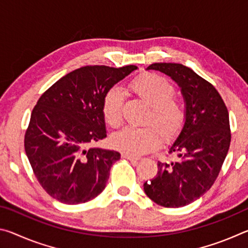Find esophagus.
Instances as JSON below:
<instances>
[{"mask_svg": "<svg viewBox=\"0 0 248 248\" xmlns=\"http://www.w3.org/2000/svg\"><path fill=\"white\" fill-rule=\"evenodd\" d=\"M123 157H124V158H127V159H129V161H132V162H137L138 159H139L137 156H134V155L128 154V153L123 154Z\"/></svg>", "mask_w": 248, "mask_h": 248, "instance_id": "obj_1", "label": "esophagus"}]
</instances>
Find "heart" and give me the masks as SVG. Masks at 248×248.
<instances>
[{
	"mask_svg": "<svg viewBox=\"0 0 248 248\" xmlns=\"http://www.w3.org/2000/svg\"><path fill=\"white\" fill-rule=\"evenodd\" d=\"M131 89L151 106L146 123L154 124L158 130L151 125L143 128L127 125L116 132L111 141L115 148L120 151L131 155H140L156 148L161 142L160 134L165 141L177 136L186 120V111L183 104L173 97L174 86L159 75H142L132 82ZM123 106V91L117 86L111 87L103 100V115L109 125L117 127L121 123Z\"/></svg>",
	"mask_w": 248,
	"mask_h": 248,
	"instance_id": "heart-1",
	"label": "heart"
}]
</instances>
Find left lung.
Masks as SVG:
<instances>
[{
    "label": "left lung",
    "instance_id": "8db88e82",
    "mask_svg": "<svg viewBox=\"0 0 248 248\" xmlns=\"http://www.w3.org/2000/svg\"><path fill=\"white\" fill-rule=\"evenodd\" d=\"M146 70L164 73L182 92L186 120L170 145L174 161L157 162V174L143 184L151 200L166 208L194 202L207 192L228 154L229 112L217 91L190 68L179 63H153Z\"/></svg>",
    "mask_w": 248,
    "mask_h": 248
}]
</instances>
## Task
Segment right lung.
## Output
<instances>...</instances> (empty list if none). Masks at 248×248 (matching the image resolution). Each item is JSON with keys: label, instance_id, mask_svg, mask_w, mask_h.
Listing matches in <instances>:
<instances>
[{"label": "right lung", "instance_id": "right-lung-1", "mask_svg": "<svg viewBox=\"0 0 248 248\" xmlns=\"http://www.w3.org/2000/svg\"><path fill=\"white\" fill-rule=\"evenodd\" d=\"M137 69L83 66L41 95L25 134V151L39 184L52 198L78 204L105 189L120 153L91 145L107 136L105 95Z\"/></svg>", "mask_w": 248, "mask_h": 248}]
</instances>
